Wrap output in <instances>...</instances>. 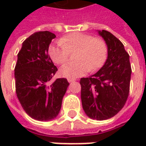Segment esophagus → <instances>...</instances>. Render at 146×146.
I'll use <instances>...</instances> for the list:
<instances>
[{
  "instance_id": "34e87169",
  "label": "esophagus",
  "mask_w": 146,
  "mask_h": 146,
  "mask_svg": "<svg viewBox=\"0 0 146 146\" xmlns=\"http://www.w3.org/2000/svg\"><path fill=\"white\" fill-rule=\"evenodd\" d=\"M74 80H75V79H71V78H68V81H69L70 83L73 82Z\"/></svg>"
}]
</instances>
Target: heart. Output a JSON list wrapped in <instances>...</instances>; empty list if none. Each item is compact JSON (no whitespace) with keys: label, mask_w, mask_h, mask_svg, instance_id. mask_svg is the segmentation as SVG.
Masks as SVG:
<instances>
[{"label":"heart","mask_w":146,"mask_h":146,"mask_svg":"<svg viewBox=\"0 0 146 146\" xmlns=\"http://www.w3.org/2000/svg\"><path fill=\"white\" fill-rule=\"evenodd\" d=\"M76 51V62L66 64L60 69V74L64 77L75 79L89 71L99 70L107 60L109 48L103 39L80 32L67 34L48 48L50 57L58 65L66 63L70 58V52Z\"/></svg>","instance_id":"b5f03b06"}]
</instances>
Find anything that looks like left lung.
Instances as JSON below:
<instances>
[{
    "label": "left lung",
    "mask_w": 146,
    "mask_h": 146,
    "mask_svg": "<svg viewBox=\"0 0 146 146\" xmlns=\"http://www.w3.org/2000/svg\"><path fill=\"white\" fill-rule=\"evenodd\" d=\"M109 48L107 60L93 76L81 78L83 109L90 118L110 119L119 113L128 98L131 67L122 42L106 30L98 31Z\"/></svg>",
    "instance_id": "obj_1"
}]
</instances>
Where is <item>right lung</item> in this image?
<instances>
[{
	"instance_id": "obj_1",
	"label": "right lung",
	"mask_w": 146,
	"mask_h": 146,
	"mask_svg": "<svg viewBox=\"0 0 146 146\" xmlns=\"http://www.w3.org/2000/svg\"><path fill=\"white\" fill-rule=\"evenodd\" d=\"M55 37L49 31L32 34L23 43L15 67L18 99L25 112L40 121L58 116L70 84L66 78L52 81L58 69L48 51L51 40Z\"/></svg>"
}]
</instances>
